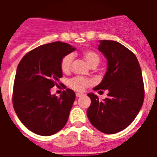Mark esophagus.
Segmentation results:
<instances>
[{"instance_id": "34e87169", "label": "esophagus", "mask_w": 157, "mask_h": 157, "mask_svg": "<svg viewBox=\"0 0 157 157\" xmlns=\"http://www.w3.org/2000/svg\"><path fill=\"white\" fill-rule=\"evenodd\" d=\"M76 97H81V96H83V94L76 93Z\"/></svg>"}]
</instances>
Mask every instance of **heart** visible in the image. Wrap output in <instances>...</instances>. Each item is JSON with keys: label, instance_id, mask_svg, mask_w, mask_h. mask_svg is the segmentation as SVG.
Wrapping results in <instances>:
<instances>
[{"label": "heart", "instance_id": "obj_1", "mask_svg": "<svg viewBox=\"0 0 157 157\" xmlns=\"http://www.w3.org/2000/svg\"><path fill=\"white\" fill-rule=\"evenodd\" d=\"M83 59L86 61V63L90 67L97 66L100 62V57L97 53L94 52L92 50H85L81 54ZM73 59V56L71 54H67L63 58L60 63V67L63 72L67 73L71 70V62ZM92 81L90 79L81 77V76H76L71 78L69 81V86L75 90L83 91L87 86L92 85Z\"/></svg>", "mask_w": 157, "mask_h": 157}]
</instances>
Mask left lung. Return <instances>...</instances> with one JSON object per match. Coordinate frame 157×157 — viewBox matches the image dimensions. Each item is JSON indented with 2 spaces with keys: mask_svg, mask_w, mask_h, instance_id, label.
<instances>
[{
  "mask_svg": "<svg viewBox=\"0 0 157 157\" xmlns=\"http://www.w3.org/2000/svg\"><path fill=\"white\" fill-rule=\"evenodd\" d=\"M98 50L107 59V71L94 90H107L103 101L89 93L91 104L87 117L93 126L104 134H116L131 124L144 100L141 67L135 54L115 40H99Z\"/></svg>",
  "mask_w": 157,
  "mask_h": 157,
  "instance_id": "1",
  "label": "left lung"
}]
</instances>
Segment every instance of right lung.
Returning a JSON list of instances; mask_svg holds the SVG:
<instances>
[{
    "label": "right lung",
    "mask_w": 157,
    "mask_h": 157,
    "mask_svg": "<svg viewBox=\"0 0 157 157\" xmlns=\"http://www.w3.org/2000/svg\"><path fill=\"white\" fill-rule=\"evenodd\" d=\"M75 50L67 43H49L31 50L18 63L13 83V108L21 122L35 134H56L68 120L76 98L74 91L67 89L57 97L50 94V89L63 76V58Z\"/></svg>",
    "instance_id": "1"
}]
</instances>
